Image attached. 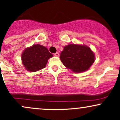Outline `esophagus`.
<instances>
[{
    "label": "esophagus",
    "instance_id": "34e87169",
    "mask_svg": "<svg viewBox=\"0 0 120 120\" xmlns=\"http://www.w3.org/2000/svg\"><path fill=\"white\" fill-rule=\"evenodd\" d=\"M53 55H54L55 56H57V57L59 56V52H56V53H55Z\"/></svg>",
    "mask_w": 120,
    "mask_h": 120
}]
</instances>
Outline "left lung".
Listing matches in <instances>:
<instances>
[{
  "mask_svg": "<svg viewBox=\"0 0 120 120\" xmlns=\"http://www.w3.org/2000/svg\"><path fill=\"white\" fill-rule=\"evenodd\" d=\"M60 59L64 65L76 73L88 70L95 61L94 54L90 47L75 44L65 46Z\"/></svg>",
  "mask_w": 120,
  "mask_h": 120,
  "instance_id": "left-lung-1",
  "label": "left lung"
}]
</instances>
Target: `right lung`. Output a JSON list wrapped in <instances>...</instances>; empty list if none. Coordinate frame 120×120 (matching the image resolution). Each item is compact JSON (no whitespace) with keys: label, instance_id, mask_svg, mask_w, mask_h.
I'll use <instances>...</instances> for the list:
<instances>
[{"label":"right lung","instance_id":"1","mask_svg":"<svg viewBox=\"0 0 120 120\" xmlns=\"http://www.w3.org/2000/svg\"><path fill=\"white\" fill-rule=\"evenodd\" d=\"M52 56L46 47L37 44L25 49L21 59L25 68L34 72L45 68L49 59Z\"/></svg>","mask_w":120,"mask_h":120}]
</instances>
